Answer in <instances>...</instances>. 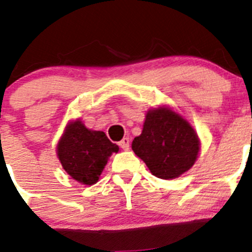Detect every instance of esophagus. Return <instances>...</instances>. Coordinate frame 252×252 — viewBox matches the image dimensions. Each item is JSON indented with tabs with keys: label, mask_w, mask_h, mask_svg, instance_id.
<instances>
[{
	"label": "esophagus",
	"mask_w": 252,
	"mask_h": 252,
	"mask_svg": "<svg viewBox=\"0 0 252 252\" xmlns=\"http://www.w3.org/2000/svg\"><path fill=\"white\" fill-rule=\"evenodd\" d=\"M118 144H119V147H121L123 150H129L130 140H129V138H123V139H122L121 142L118 143Z\"/></svg>",
	"instance_id": "obj_1"
}]
</instances>
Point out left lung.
<instances>
[{
    "mask_svg": "<svg viewBox=\"0 0 252 252\" xmlns=\"http://www.w3.org/2000/svg\"><path fill=\"white\" fill-rule=\"evenodd\" d=\"M199 139L189 123L175 112L158 108L148 112L143 131L131 149L153 175L174 179L189 170L199 153Z\"/></svg>",
    "mask_w": 252,
    "mask_h": 252,
    "instance_id": "1",
    "label": "left lung"
}]
</instances>
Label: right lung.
Instances as JSON below:
<instances>
[{
    "instance_id": "add662e5",
    "label": "right lung",
    "mask_w": 252,
    "mask_h": 252,
    "mask_svg": "<svg viewBox=\"0 0 252 252\" xmlns=\"http://www.w3.org/2000/svg\"><path fill=\"white\" fill-rule=\"evenodd\" d=\"M119 150L104 131L89 130L82 122L68 124L57 153L63 169L73 179L86 185L97 183L112 153Z\"/></svg>"
}]
</instances>
